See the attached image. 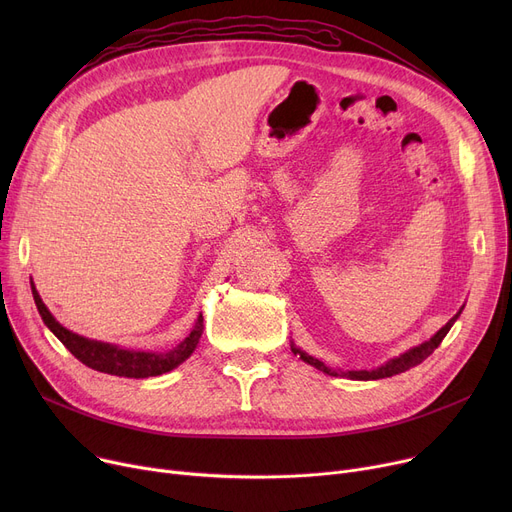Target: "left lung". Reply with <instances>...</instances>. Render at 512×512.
<instances>
[{
    "label": "left lung",
    "mask_w": 512,
    "mask_h": 512,
    "mask_svg": "<svg viewBox=\"0 0 512 512\" xmlns=\"http://www.w3.org/2000/svg\"><path fill=\"white\" fill-rule=\"evenodd\" d=\"M456 317H459V315H454V317L448 321V324H446L434 338H429L427 342H423V344L411 348L409 353H405V355H400V357L388 361L386 365H382V367H378V369H373V371H340V375H348V378H351V380H382V378H390V375L407 371V369H411V367H417L421 361H425V359H427L429 355H432V353L436 351V348L440 346V342L444 340V336H446L448 330L452 328ZM292 353L299 355L305 363L317 367L319 371H324V373H328V375H338V371L326 367L324 363L317 361L315 357L303 353L301 348H297V346H292Z\"/></svg>",
    "instance_id": "1"
}]
</instances>
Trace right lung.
Returning a JSON list of instances; mask_svg holds the SVG:
<instances>
[{"label":"right lung","mask_w":512,"mask_h":512,"mask_svg":"<svg viewBox=\"0 0 512 512\" xmlns=\"http://www.w3.org/2000/svg\"><path fill=\"white\" fill-rule=\"evenodd\" d=\"M33 297L35 305L41 313V319L45 321V326L60 338V342L68 348V351L87 367L101 371V373H110V375H120V378H153V375H161L166 371H172L178 367L182 361L193 355V351L199 344V338L203 334V315H199L195 330L180 342L174 351L168 353H137V351H124V348H118L114 344H105V342H95L89 338H83L78 334H72L70 330L62 328L53 315L47 311L43 305L39 292L33 286Z\"/></svg>","instance_id":"add662e5"}]
</instances>
